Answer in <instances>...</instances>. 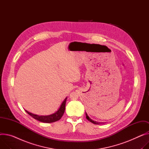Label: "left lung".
I'll use <instances>...</instances> for the list:
<instances>
[{
    "instance_id": "8db88e82",
    "label": "left lung",
    "mask_w": 149,
    "mask_h": 149,
    "mask_svg": "<svg viewBox=\"0 0 149 149\" xmlns=\"http://www.w3.org/2000/svg\"><path fill=\"white\" fill-rule=\"evenodd\" d=\"M86 119H87L89 121H90L91 122H92L93 123H94V124H96V125H99V124H101V122H96V121H94V120H93L91 119H90V118H89V116H88V114H86Z\"/></svg>"
}]
</instances>
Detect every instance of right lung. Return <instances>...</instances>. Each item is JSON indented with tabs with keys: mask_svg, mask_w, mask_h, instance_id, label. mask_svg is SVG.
<instances>
[{
	"mask_svg": "<svg viewBox=\"0 0 149 149\" xmlns=\"http://www.w3.org/2000/svg\"><path fill=\"white\" fill-rule=\"evenodd\" d=\"M67 98H65V100L63 101V103L61 104L60 109L56 111L55 113L51 114L49 116H39L36 115V114H34L33 113H31L27 110L26 111L34 119H35L40 122H43V123H52L56 122L57 120H59L63 116V114L65 111V102H66Z\"/></svg>",
	"mask_w": 149,
	"mask_h": 149,
	"instance_id": "obj_1",
	"label": "right lung"
}]
</instances>
